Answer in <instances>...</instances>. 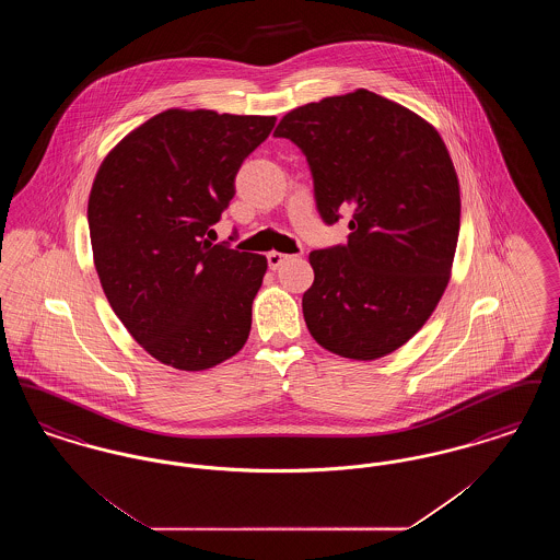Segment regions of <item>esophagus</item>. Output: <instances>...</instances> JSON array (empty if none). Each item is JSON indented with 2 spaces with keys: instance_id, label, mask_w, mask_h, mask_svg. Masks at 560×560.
Returning <instances> with one entry per match:
<instances>
[{
  "instance_id": "1",
  "label": "esophagus",
  "mask_w": 560,
  "mask_h": 560,
  "mask_svg": "<svg viewBox=\"0 0 560 560\" xmlns=\"http://www.w3.org/2000/svg\"><path fill=\"white\" fill-rule=\"evenodd\" d=\"M288 258H290V256H285V254H281V252H268V267L272 268V270H277Z\"/></svg>"
}]
</instances>
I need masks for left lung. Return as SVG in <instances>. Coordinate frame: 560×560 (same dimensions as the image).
<instances>
[{
	"mask_svg": "<svg viewBox=\"0 0 560 560\" xmlns=\"http://www.w3.org/2000/svg\"><path fill=\"white\" fill-rule=\"evenodd\" d=\"M275 136L308 161L323 222L350 213L347 245L308 256L311 336L357 361L395 352L422 329L452 275L459 185L443 138L370 90L293 108Z\"/></svg>",
	"mask_w": 560,
	"mask_h": 560,
	"instance_id": "8db88e82",
	"label": "left lung"
}]
</instances>
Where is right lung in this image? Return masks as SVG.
Here are the masks:
<instances>
[{"label":"right lung","instance_id":"add662e5","mask_svg":"<svg viewBox=\"0 0 560 560\" xmlns=\"http://www.w3.org/2000/svg\"><path fill=\"white\" fill-rule=\"evenodd\" d=\"M275 121L167 108L98 167L88 201L96 272L115 315L163 365L203 372L247 342L267 258L205 235Z\"/></svg>","mask_w":560,"mask_h":560}]
</instances>
